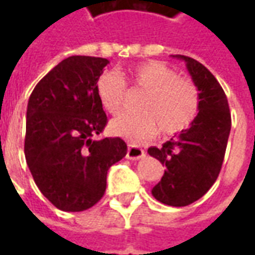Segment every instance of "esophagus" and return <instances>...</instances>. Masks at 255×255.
Wrapping results in <instances>:
<instances>
[{
	"mask_svg": "<svg viewBox=\"0 0 255 255\" xmlns=\"http://www.w3.org/2000/svg\"><path fill=\"white\" fill-rule=\"evenodd\" d=\"M127 157L128 160H139V158H143L144 151L143 149H140L139 146H135V144H128L127 149Z\"/></svg>",
	"mask_w": 255,
	"mask_h": 255,
	"instance_id": "34e87169",
	"label": "esophagus"
}]
</instances>
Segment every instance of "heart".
<instances>
[{
  "label": "heart",
  "mask_w": 255,
  "mask_h": 255,
  "mask_svg": "<svg viewBox=\"0 0 255 255\" xmlns=\"http://www.w3.org/2000/svg\"><path fill=\"white\" fill-rule=\"evenodd\" d=\"M133 87L144 91L139 102L140 113H123L109 124L115 135L131 143L149 140L161 131L173 135L186 129L197 117L199 91L191 80L158 61L131 67L124 73ZM97 95L101 105L111 115L122 111L126 101V83L117 73L105 72L97 80Z\"/></svg>",
  "instance_id": "obj_1"
}]
</instances>
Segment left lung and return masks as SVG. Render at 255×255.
Returning <instances> with one entry per match:
<instances>
[{"instance_id": "obj_1", "label": "left lung", "mask_w": 255, "mask_h": 255, "mask_svg": "<svg viewBox=\"0 0 255 255\" xmlns=\"http://www.w3.org/2000/svg\"><path fill=\"white\" fill-rule=\"evenodd\" d=\"M186 63L199 91V109L187 129H183L162 147L147 153L165 165L153 197L169 206H187L202 198L219 177L231 131V113L224 90L208 68L187 56L176 54Z\"/></svg>"}]
</instances>
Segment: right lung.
Returning <instances> with one entry per match:
<instances>
[{
	"label": "right lung",
	"instance_id": "obj_1",
	"mask_svg": "<svg viewBox=\"0 0 255 255\" xmlns=\"http://www.w3.org/2000/svg\"><path fill=\"white\" fill-rule=\"evenodd\" d=\"M106 58L71 56L31 93L24 154L34 182L64 212H82L104 197L106 175L127 154L122 138L95 139L106 126L97 80Z\"/></svg>",
	"mask_w": 255,
	"mask_h": 255
}]
</instances>
